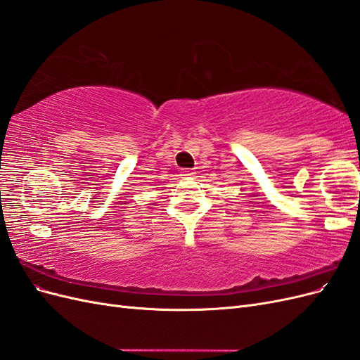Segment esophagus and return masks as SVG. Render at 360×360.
Listing matches in <instances>:
<instances>
[{
    "label": "esophagus",
    "instance_id": "34e87169",
    "mask_svg": "<svg viewBox=\"0 0 360 360\" xmlns=\"http://www.w3.org/2000/svg\"><path fill=\"white\" fill-rule=\"evenodd\" d=\"M192 174H193V172H191V171H184V172L181 174V176H192Z\"/></svg>",
    "mask_w": 360,
    "mask_h": 360
}]
</instances>
